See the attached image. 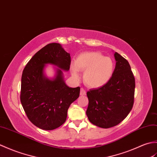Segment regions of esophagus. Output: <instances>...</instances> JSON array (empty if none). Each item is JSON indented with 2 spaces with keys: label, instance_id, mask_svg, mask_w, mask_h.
Returning <instances> with one entry per match:
<instances>
[{
  "label": "esophagus",
  "instance_id": "esophagus-1",
  "mask_svg": "<svg viewBox=\"0 0 157 157\" xmlns=\"http://www.w3.org/2000/svg\"><path fill=\"white\" fill-rule=\"evenodd\" d=\"M80 95H82V96L85 95H86V90L84 89L81 88V92H80Z\"/></svg>",
  "mask_w": 157,
  "mask_h": 157
}]
</instances>
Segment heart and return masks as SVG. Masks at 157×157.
<instances>
[{
	"instance_id": "obj_1",
	"label": "heart",
	"mask_w": 157,
	"mask_h": 157,
	"mask_svg": "<svg viewBox=\"0 0 157 157\" xmlns=\"http://www.w3.org/2000/svg\"><path fill=\"white\" fill-rule=\"evenodd\" d=\"M113 60L99 52H86L76 58L75 64L71 65L72 74L78 78V71H85L84 82L89 87L100 88L110 81L114 72Z\"/></svg>"
}]
</instances>
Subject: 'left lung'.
<instances>
[{
    "label": "left lung",
    "instance_id": "1",
    "mask_svg": "<svg viewBox=\"0 0 157 157\" xmlns=\"http://www.w3.org/2000/svg\"><path fill=\"white\" fill-rule=\"evenodd\" d=\"M112 77L102 87L86 93L89 105L86 114L93 124L102 128L116 126L127 117L134 99L135 78L129 62L117 52Z\"/></svg>",
    "mask_w": 157,
    "mask_h": 157
}]
</instances>
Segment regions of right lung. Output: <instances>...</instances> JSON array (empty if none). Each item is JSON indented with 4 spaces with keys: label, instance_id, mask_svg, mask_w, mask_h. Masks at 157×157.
Wrapping results in <instances>:
<instances>
[{
    "label": "right lung",
    "instance_id": "1",
    "mask_svg": "<svg viewBox=\"0 0 157 157\" xmlns=\"http://www.w3.org/2000/svg\"><path fill=\"white\" fill-rule=\"evenodd\" d=\"M47 64L55 65V75L44 74ZM71 56L60 44L52 43L31 58L21 77V102L28 119L35 126L52 130L63 124L71 104L77 99L80 87L66 85L63 71H68Z\"/></svg>",
    "mask_w": 157,
    "mask_h": 157
}]
</instances>
